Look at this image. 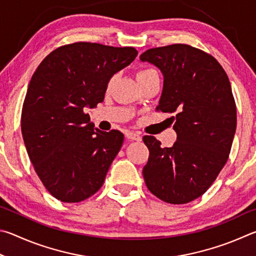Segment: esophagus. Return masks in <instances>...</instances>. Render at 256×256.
Returning <instances> with one entry per match:
<instances>
[{
    "mask_svg": "<svg viewBox=\"0 0 256 256\" xmlns=\"http://www.w3.org/2000/svg\"><path fill=\"white\" fill-rule=\"evenodd\" d=\"M126 137H127L128 140H136V142H140L142 140V137L138 135V134L132 132H126Z\"/></svg>",
    "mask_w": 256,
    "mask_h": 256,
    "instance_id": "esophagus-1",
    "label": "esophagus"
}]
</instances>
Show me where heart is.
Wrapping results in <instances>:
<instances>
[{
    "label": "heart",
    "instance_id": "b5f03b06",
    "mask_svg": "<svg viewBox=\"0 0 256 256\" xmlns=\"http://www.w3.org/2000/svg\"><path fill=\"white\" fill-rule=\"evenodd\" d=\"M154 70H152V68H145V70H138L137 72V74H136V76H137V80L138 78H142V76H145V75H147L148 73H150V72H153ZM114 78H111L109 80H108V85L106 86L108 88H110L111 85H112V83H114Z\"/></svg>",
    "mask_w": 256,
    "mask_h": 256
}]
</instances>
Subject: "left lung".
<instances>
[{
    "label": "left lung",
    "instance_id": "left-lung-1",
    "mask_svg": "<svg viewBox=\"0 0 256 256\" xmlns=\"http://www.w3.org/2000/svg\"><path fill=\"white\" fill-rule=\"evenodd\" d=\"M142 62L164 76L158 111L176 114L172 147L144 136L150 150L142 176L148 190L164 202L183 204L207 191L228 160L236 130V104L230 78L217 60L186 44L152 48Z\"/></svg>",
    "mask_w": 256,
    "mask_h": 256
}]
</instances>
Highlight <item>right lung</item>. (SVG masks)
Segmentation results:
<instances>
[{
    "mask_svg": "<svg viewBox=\"0 0 256 256\" xmlns=\"http://www.w3.org/2000/svg\"><path fill=\"white\" fill-rule=\"evenodd\" d=\"M137 54L134 47L68 44L44 57L31 78L22 137L36 173L57 200L80 202L104 182L124 134L94 129L85 108L103 101L108 80Z\"/></svg>",
    "mask_w": 256,
    "mask_h": 256,
    "instance_id": "add662e5",
    "label": "right lung"
}]
</instances>
